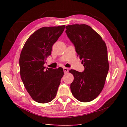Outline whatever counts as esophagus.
<instances>
[{"label": "esophagus", "mask_w": 127, "mask_h": 127, "mask_svg": "<svg viewBox=\"0 0 127 127\" xmlns=\"http://www.w3.org/2000/svg\"><path fill=\"white\" fill-rule=\"evenodd\" d=\"M63 70H64V73H67L68 72V70H69L67 68H65V67L63 68Z\"/></svg>", "instance_id": "34e87169"}]
</instances>
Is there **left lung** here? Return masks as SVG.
<instances>
[{
    "mask_svg": "<svg viewBox=\"0 0 127 127\" xmlns=\"http://www.w3.org/2000/svg\"><path fill=\"white\" fill-rule=\"evenodd\" d=\"M68 37L75 46L77 56L82 60L85 70L71 69L74 80L70 84L72 94L81 102L91 101L104 88L109 64L104 41L92 28L85 24L65 27Z\"/></svg>",
    "mask_w": 127,
    "mask_h": 127,
    "instance_id": "left-lung-1",
    "label": "left lung"
}]
</instances>
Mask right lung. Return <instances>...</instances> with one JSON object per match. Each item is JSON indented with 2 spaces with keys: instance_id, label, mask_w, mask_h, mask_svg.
<instances>
[{
  "instance_id": "add662e5",
  "label": "right lung",
  "mask_w": 127,
  "mask_h": 127,
  "mask_svg": "<svg viewBox=\"0 0 127 127\" xmlns=\"http://www.w3.org/2000/svg\"><path fill=\"white\" fill-rule=\"evenodd\" d=\"M64 29L65 25L40 28L30 36L21 51V79L30 95L37 102H49L57 95L64 75L63 68L45 69L44 64Z\"/></svg>"
}]
</instances>
